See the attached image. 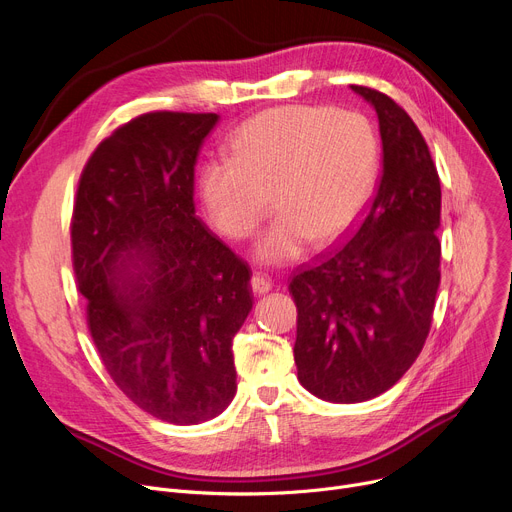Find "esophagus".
Instances as JSON below:
<instances>
[{
  "mask_svg": "<svg viewBox=\"0 0 512 512\" xmlns=\"http://www.w3.org/2000/svg\"><path fill=\"white\" fill-rule=\"evenodd\" d=\"M251 288H253V292L255 294H267L272 290V280L267 278V276H263V274H253V278H251Z\"/></svg>",
  "mask_w": 512,
  "mask_h": 512,
  "instance_id": "obj_1",
  "label": "esophagus"
}]
</instances>
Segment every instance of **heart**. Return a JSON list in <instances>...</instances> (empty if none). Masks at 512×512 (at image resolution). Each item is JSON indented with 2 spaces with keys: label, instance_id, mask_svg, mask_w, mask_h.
I'll return each instance as SVG.
<instances>
[{
  "label": "heart",
  "instance_id": "heart-1",
  "mask_svg": "<svg viewBox=\"0 0 512 512\" xmlns=\"http://www.w3.org/2000/svg\"><path fill=\"white\" fill-rule=\"evenodd\" d=\"M228 155L199 170L209 222L242 240L272 201L278 215L261 234L255 257L288 263L305 253L309 240L330 247L357 222L378 180L380 139L359 112L282 105L242 124Z\"/></svg>",
  "mask_w": 512,
  "mask_h": 512
}]
</instances>
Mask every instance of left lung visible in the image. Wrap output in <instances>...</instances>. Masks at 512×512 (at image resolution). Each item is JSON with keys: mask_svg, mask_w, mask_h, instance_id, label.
Listing matches in <instances>:
<instances>
[{"mask_svg": "<svg viewBox=\"0 0 512 512\" xmlns=\"http://www.w3.org/2000/svg\"><path fill=\"white\" fill-rule=\"evenodd\" d=\"M380 122L382 178L351 240L292 278L299 382L328 402L392 388L421 353L440 286L442 191L419 128L388 95L351 87Z\"/></svg>", "mask_w": 512, "mask_h": 512, "instance_id": "left-lung-1", "label": "left lung"}]
</instances>
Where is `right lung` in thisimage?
<instances>
[{"label":"right lung","mask_w":512,"mask_h":512,"mask_svg":"<svg viewBox=\"0 0 512 512\" xmlns=\"http://www.w3.org/2000/svg\"><path fill=\"white\" fill-rule=\"evenodd\" d=\"M218 114L134 118L78 182L72 259L99 357L145 413L218 417L236 394L232 340L253 309L251 272L195 213V166Z\"/></svg>","instance_id":"right-lung-1"}]
</instances>
